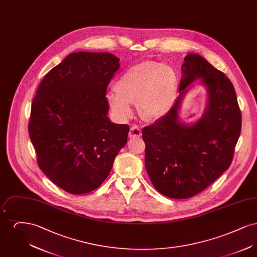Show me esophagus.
<instances>
[{
    "instance_id": "esophagus-1",
    "label": "esophagus",
    "mask_w": 257,
    "mask_h": 257,
    "mask_svg": "<svg viewBox=\"0 0 257 257\" xmlns=\"http://www.w3.org/2000/svg\"><path fill=\"white\" fill-rule=\"evenodd\" d=\"M142 135V130L139 126L137 125H132L130 128V132H129V137L130 138H139Z\"/></svg>"
}]
</instances>
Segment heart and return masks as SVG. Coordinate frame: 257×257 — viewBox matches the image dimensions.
Returning a JSON list of instances; mask_svg holds the SVG:
<instances>
[{
  "mask_svg": "<svg viewBox=\"0 0 257 257\" xmlns=\"http://www.w3.org/2000/svg\"><path fill=\"white\" fill-rule=\"evenodd\" d=\"M176 86V74L171 66L144 61L129 68L115 82L110 106L119 116L127 117L132 111L131 104L138 102L141 117L156 120L171 110Z\"/></svg>",
  "mask_w": 257,
  "mask_h": 257,
  "instance_id": "1",
  "label": "heart"
}]
</instances>
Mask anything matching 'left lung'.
Returning a JSON list of instances; mask_svg holds the SVG:
<instances>
[{"label":"left lung","mask_w":257,"mask_h":257,"mask_svg":"<svg viewBox=\"0 0 257 257\" xmlns=\"http://www.w3.org/2000/svg\"><path fill=\"white\" fill-rule=\"evenodd\" d=\"M182 74L172 108L142 131L151 182L162 195L176 199L196 196L229 168L242 127L235 89L224 74L196 54L185 57ZM196 78L208 88V106L199 121L188 125L180 121L178 110Z\"/></svg>","instance_id":"left-lung-1"}]
</instances>
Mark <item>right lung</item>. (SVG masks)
<instances>
[{
	"label": "right lung",
	"instance_id": "add662e5",
	"mask_svg": "<svg viewBox=\"0 0 257 257\" xmlns=\"http://www.w3.org/2000/svg\"><path fill=\"white\" fill-rule=\"evenodd\" d=\"M118 68L119 59L110 53H72L37 88L29 122L37 164L69 194L97 189L127 143L129 126L107 115V87Z\"/></svg>",
	"mask_w": 257,
	"mask_h": 257
}]
</instances>
